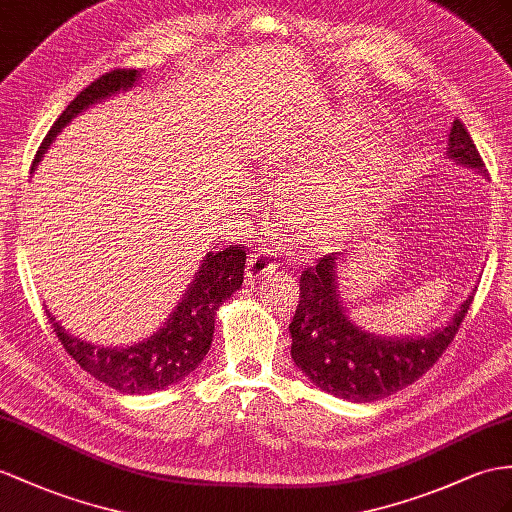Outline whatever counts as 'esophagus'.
<instances>
[{"instance_id":"1","label":"esophagus","mask_w":512,"mask_h":512,"mask_svg":"<svg viewBox=\"0 0 512 512\" xmlns=\"http://www.w3.org/2000/svg\"><path fill=\"white\" fill-rule=\"evenodd\" d=\"M276 260H273L271 249L267 247H258L254 249L252 254L247 258V269H245V276L247 280H258V278H265L269 273L276 271Z\"/></svg>"}]
</instances>
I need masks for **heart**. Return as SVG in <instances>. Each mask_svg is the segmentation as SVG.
<instances>
[{
  "mask_svg": "<svg viewBox=\"0 0 512 512\" xmlns=\"http://www.w3.org/2000/svg\"><path fill=\"white\" fill-rule=\"evenodd\" d=\"M315 145L310 143V141H304V143H293V145H286V149H284V156H306V154H313L315 152ZM273 165H276V162H273ZM278 167V165H276ZM297 184L302 186V191H308L310 189V184H308V180L306 178H299L297 180Z\"/></svg>",
  "mask_w": 512,
  "mask_h": 512,
  "instance_id": "obj_1",
  "label": "heart"
}]
</instances>
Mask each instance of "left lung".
Here are the masks:
<instances>
[{"label":"left lung","instance_id":"left-lung-1","mask_svg":"<svg viewBox=\"0 0 512 512\" xmlns=\"http://www.w3.org/2000/svg\"><path fill=\"white\" fill-rule=\"evenodd\" d=\"M445 149V156L456 165L489 178L458 119L452 123ZM473 291L441 328L419 336H380L360 328L347 313L336 256H326L299 278V304L289 323L291 358L321 391L360 404L382 400L419 380L441 358L465 319Z\"/></svg>","mask_w":512,"mask_h":512}]
</instances>
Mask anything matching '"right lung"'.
Masks as SVG:
<instances>
[{"instance_id":"add662e5","label":"right lung","mask_w":512,"mask_h":512,"mask_svg":"<svg viewBox=\"0 0 512 512\" xmlns=\"http://www.w3.org/2000/svg\"><path fill=\"white\" fill-rule=\"evenodd\" d=\"M141 76L143 73L136 69H117L86 86L56 119L41 149L36 152L32 169L39 167L49 145L73 119L104 99L130 91L141 82ZM243 269L245 249L241 247L230 245L223 252H208L165 323L147 339L132 345H93L69 332L56 315L49 313L47 306L45 313L67 354L95 380L126 395L154 393L178 384L202 363L210 343H213L217 310L232 297V293L241 289Z\"/></svg>"}]
</instances>
